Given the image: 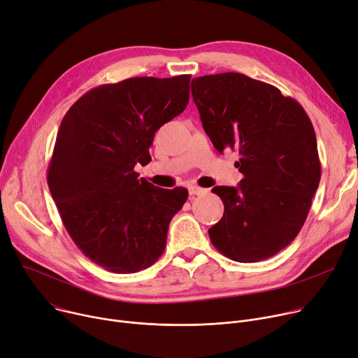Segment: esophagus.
<instances>
[{
    "label": "esophagus",
    "mask_w": 358,
    "mask_h": 358,
    "mask_svg": "<svg viewBox=\"0 0 358 358\" xmlns=\"http://www.w3.org/2000/svg\"><path fill=\"white\" fill-rule=\"evenodd\" d=\"M208 194V189L199 187V186H189V195L191 196H199V195H205Z\"/></svg>",
    "instance_id": "34e87169"
}]
</instances>
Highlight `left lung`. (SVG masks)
<instances>
[{"label":"left lung","instance_id":"left-lung-1","mask_svg":"<svg viewBox=\"0 0 358 358\" xmlns=\"http://www.w3.org/2000/svg\"><path fill=\"white\" fill-rule=\"evenodd\" d=\"M202 127L215 149L237 150L238 186H215L222 218L208 229L228 259L255 263L278 255L308 217L321 179L312 122L301 103L243 73L192 80Z\"/></svg>","mask_w":358,"mask_h":358}]
</instances>
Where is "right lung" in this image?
Wrapping results in <instances>:
<instances>
[{
  "label": "right lung",
  "instance_id": "1",
  "mask_svg": "<svg viewBox=\"0 0 358 358\" xmlns=\"http://www.w3.org/2000/svg\"><path fill=\"white\" fill-rule=\"evenodd\" d=\"M191 75L141 76L82 95L63 117L48 183L73 243L113 273L150 267L164 251L167 229L187 189H162L134 167L152 160L163 124L189 102Z\"/></svg>",
  "mask_w": 358,
  "mask_h": 358
}]
</instances>
